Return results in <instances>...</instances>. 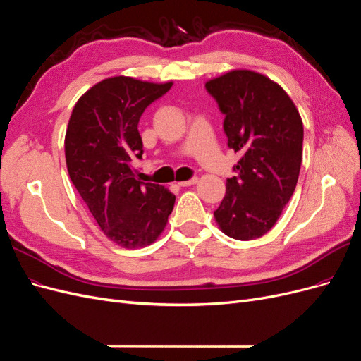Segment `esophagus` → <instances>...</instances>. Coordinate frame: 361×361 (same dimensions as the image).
I'll list each match as a JSON object with an SVG mask.
<instances>
[{
    "label": "esophagus",
    "instance_id": "34e87169",
    "mask_svg": "<svg viewBox=\"0 0 361 361\" xmlns=\"http://www.w3.org/2000/svg\"><path fill=\"white\" fill-rule=\"evenodd\" d=\"M195 183H197V178H196V177L188 180V181H178V185H181V188H188V185H192V184H195Z\"/></svg>",
    "mask_w": 361,
    "mask_h": 361
}]
</instances>
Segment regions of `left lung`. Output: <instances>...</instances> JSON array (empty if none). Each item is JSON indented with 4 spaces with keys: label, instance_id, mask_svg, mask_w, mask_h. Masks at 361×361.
I'll return each instance as SVG.
<instances>
[{
    "label": "left lung",
    "instance_id": "left-lung-1",
    "mask_svg": "<svg viewBox=\"0 0 361 361\" xmlns=\"http://www.w3.org/2000/svg\"><path fill=\"white\" fill-rule=\"evenodd\" d=\"M205 88L225 115L228 147L241 154L214 212L231 238L267 234L293 196L303 154V121L285 90L252 71H232Z\"/></svg>",
    "mask_w": 361,
    "mask_h": 361
}]
</instances>
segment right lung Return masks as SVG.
Wrapping results in <instances>:
<instances>
[{
  "mask_svg": "<svg viewBox=\"0 0 361 361\" xmlns=\"http://www.w3.org/2000/svg\"><path fill=\"white\" fill-rule=\"evenodd\" d=\"M171 87L129 76L103 79L78 100L68 120V176L103 234L126 249L153 243L176 202L164 185L139 181L132 169L144 154L139 118Z\"/></svg>",
  "mask_w": 361,
  "mask_h": 361,
  "instance_id": "right-lung-1",
  "label": "right lung"
}]
</instances>
